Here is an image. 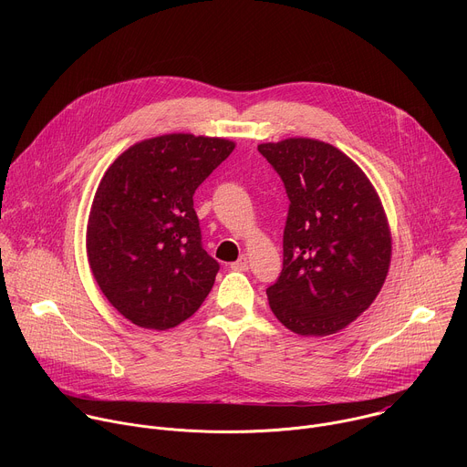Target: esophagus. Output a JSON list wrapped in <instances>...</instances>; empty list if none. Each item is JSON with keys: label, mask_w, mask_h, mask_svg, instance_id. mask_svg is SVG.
Here are the masks:
<instances>
[{"label": "esophagus", "mask_w": 467, "mask_h": 467, "mask_svg": "<svg viewBox=\"0 0 467 467\" xmlns=\"http://www.w3.org/2000/svg\"><path fill=\"white\" fill-rule=\"evenodd\" d=\"M231 268L238 270V272H247L249 270V256L242 254L234 264H231Z\"/></svg>", "instance_id": "1"}]
</instances>
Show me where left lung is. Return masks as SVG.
Listing matches in <instances>:
<instances>
[{
	"label": "left lung",
	"mask_w": 467,
	"mask_h": 467,
	"mask_svg": "<svg viewBox=\"0 0 467 467\" xmlns=\"http://www.w3.org/2000/svg\"><path fill=\"white\" fill-rule=\"evenodd\" d=\"M260 155L290 199L283 272L265 290L272 312L301 337L349 325L380 292L391 238L379 195L364 171L335 146L288 139Z\"/></svg>",
	"instance_id": "8db88e82"
}]
</instances>
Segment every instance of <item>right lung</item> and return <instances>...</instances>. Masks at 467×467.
Masks as SVG:
<instances>
[{
  "mask_svg": "<svg viewBox=\"0 0 467 467\" xmlns=\"http://www.w3.org/2000/svg\"><path fill=\"white\" fill-rule=\"evenodd\" d=\"M234 150L223 139L166 135L121 153L88 218L92 274L110 305L144 328L190 317L220 270L202 242L193 193Z\"/></svg>",
  "mask_w": 467,
  "mask_h": 467,
  "instance_id": "obj_1",
  "label": "right lung"
}]
</instances>
